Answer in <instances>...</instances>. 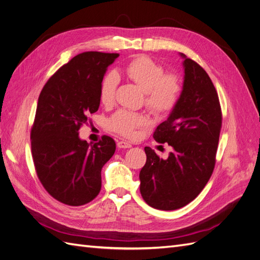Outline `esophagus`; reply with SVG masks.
Here are the masks:
<instances>
[{
	"instance_id": "1",
	"label": "esophagus",
	"mask_w": 260,
	"mask_h": 260,
	"mask_svg": "<svg viewBox=\"0 0 260 260\" xmlns=\"http://www.w3.org/2000/svg\"><path fill=\"white\" fill-rule=\"evenodd\" d=\"M117 146L119 148H130L132 145H131V143L127 142V141H118Z\"/></svg>"
}]
</instances>
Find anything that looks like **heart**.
I'll return each mask as SVG.
<instances>
[{"instance_id": "1", "label": "heart", "mask_w": 260, "mask_h": 260, "mask_svg": "<svg viewBox=\"0 0 260 260\" xmlns=\"http://www.w3.org/2000/svg\"><path fill=\"white\" fill-rule=\"evenodd\" d=\"M124 74L144 92L145 105L154 114H166L178 103L182 84L176 75H164V68L146 56L131 60L124 68ZM118 76L107 74L100 85V100L104 105H111L115 98ZM146 118L139 113L120 109L109 119V128L125 137H135L136 130L143 127Z\"/></svg>"}]
</instances>
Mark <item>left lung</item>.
<instances>
[{
    "label": "left lung",
    "mask_w": 260,
    "mask_h": 260,
    "mask_svg": "<svg viewBox=\"0 0 260 260\" xmlns=\"http://www.w3.org/2000/svg\"><path fill=\"white\" fill-rule=\"evenodd\" d=\"M183 58L182 91L167 120L154 132L159 143L167 142L172 151L167 159L159 158L145 146L146 162L140 171V192L149 206L175 210L198 196L214 171L221 129V108L209 76L198 62Z\"/></svg>",
    "instance_id": "obj_1"
}]
</instances>
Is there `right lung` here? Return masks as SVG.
<instances>
[{
    "instance_id": "1",
    "label": "right lung",
    "mask_w": 260,
    "mask_h": 260,
    "mask_svg": "<svg viewBox=\"0 0 260 260\" xmlns=\"http://www.w3.org/2000/svg\"><path fill=\"white\" fill-rule=\"evenodd\" d=\"M116 53L84 52L60 67L45 83L31 129L37 175L55 200L81 206L98 196L101 171L116 151L104 136L98 143L79 137L88 115L100 107V85Z\"/></svg>"
}]
</instances>
